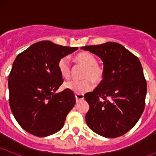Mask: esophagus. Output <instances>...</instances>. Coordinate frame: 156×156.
Returning a JSON list of instances; mask_svg holds the SVG:
<instances>
[{
  "label": "esophagus",
  "instance_id": "1",
  "mask_svg": "<svg viewBox=\"0 0 156 156\" xmlns=\"http://www.w3.org/2000/svg\"><path fill=\"white\" fill-rule=\"evenodd\" d=\"M75 97H76V102H78V101H80L83 100V99L84 98L83 94H76Z\"/></svg>",
  "mask_w": 156,
  "mask_h": 156
}]
</instances>
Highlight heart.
<instances>
[{"label":"heart","mask_w":156,"mask_h":156,"mask_svg":"<svg viewBox=\"0 0 156 156\" xmlns=\"http://www.w3.org/2000/svg\"><path fill=\"white\" fill-rule=\"evenodd\" d=\"M75 60L86 68L82 80H70L64 83V87L76 94H84L92 90L95 83H99L104 77V69L98 64V60L94 55L87 51H82L75 55ZM58 71L64 79H69L71 75V66L67 57L59 59L58 62Z\"/></svg>","instance_id":"b5f03b06"}]
</instances>
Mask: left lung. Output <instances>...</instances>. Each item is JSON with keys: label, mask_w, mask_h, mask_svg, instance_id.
Segmentation results:
<instances>
[{"label": "left lung", "mask_w": 156, "mask_h": 156, "mask_svg": "<svg viewBox=\"0 0 156 156\" xmlns=\"http://www.w3.org/2000/svg\"><path fill=\"white\" fill-rule=\"evenodd\" d=\"M99 56L104 77L93 92L85 94L89 104L87 126L108 138L125 134L137 123L145 106L147 83L138 58L122 45L107 42L82 47Z\"/></svg>", "instance_id": "left-lung-1"}]
</instances>
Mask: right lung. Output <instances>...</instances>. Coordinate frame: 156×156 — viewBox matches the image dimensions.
Listing matches in <instances>:
<instances>
[{"label":"right lung","instance_id":"obj_1","mask_svg":"<svg viewBox=\"0 0 156 156\" xmlns=\"http://www.w3.org/2000/svg\"><path fill=\"white\" fill-rule=\"evenodd\" d=\"M77 49L40 41L14 61L8 76L9 105L19 124L28 133L46 137L64 126L76 97L67 89L55 94L63 83L58 62Z\"/></svg>","mask_w":156,"mask_h":156}]
</instances>
